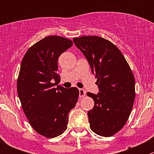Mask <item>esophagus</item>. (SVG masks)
<instances>
[{"label": "esophagus", "instance_id": "obj_1", "mask_svg": "<svg viewBox=\"0 0 154 154\" xmlns=\"http://www.w3.org/2000/svg\"><path fill=\"white\" fill-rule=\"evenodd\" d=\"M79 91H80V97H83L86 95V91L83 88H79Z\"/></svg>", "mask_w": 154, "mask_h": 154}]
</instances>
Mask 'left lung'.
Returning <instances> with one entry per match:
<instances>
[{
    "label": "left lung",
    "instance_id": "obj_1",
    "mask_svg": "<svg viewBox=\"0 0 154 154\" xmlns=\"http://www.w3.org/2000/svg\"><path fill=\"white\" fill-rule=\"evenodd\" d=\"M73 42L97 78L100 92L86 93L94 101L88 112L90 128L99 136L109 137L123 128L131 113L136 97L134 75L120 50L109 40L85 35Z\"/></svg>",
    "mask_w": 154,
    "mask_h": 154
}]
</instances>
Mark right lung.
Instances as JSON below:
<instances>
[{
	"mask_svg": "<svg viewBox=\"0 0 154 154\" xmlns=\"http://www.w3.org/2000/svg\"><path fill=\"white\" fill-rule=\"evenodd\" d=\"M73 45V42L50 35L31 46L21 61L17 91L29 123L38 134L54 138L67 129L68 113L79 96L76 87L58 85V58Z\"/></svg>",
	"mask_w": 154,
	"mask_h": 154,
	"instance_id": "1",
	"label": "right lung"
}]
</instances>
